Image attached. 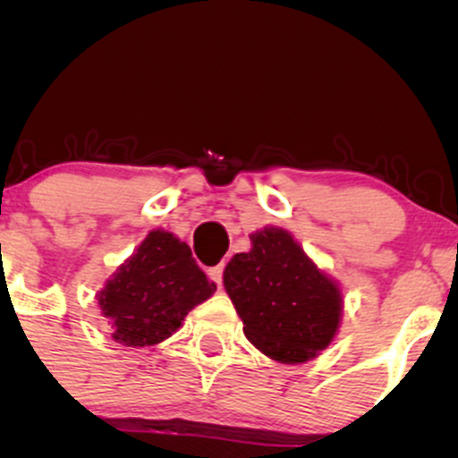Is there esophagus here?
Masks as SVG:
<instances>
[{
  "label": "esophagus",
  "instance_id": "1",
  "mask_svg": "<svg viewBox=\"0 0 458 458\" xmlns=\"http://www.w3.org/2000/svg\"><path fill=\"white\" fill-rule=\"evenodd\" d=\"M208 277H211V282L217 284V286H222V277H224V265H215L211 269L207 271Z\"/></svg>",
  "mask_w": 458,
  "mask_h": 458
}]
</instances>
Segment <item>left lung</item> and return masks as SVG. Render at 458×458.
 Masks as SVG:
<instances>
[{
  "instance_id": "left-lung-1",
  "label": "left lung",
  "mask_w": 458,
  "mask_h": 458,
  "mask_svg": "<svg viewBox=\"0 0 458 458\" xmlns=\"http://www.w3.org/2000/svg\"><path fill=\"white\" fill-rule=\"evenodd\" d=\"M251 250L234 254L224 288L243 334L280 364H303L334 343L343 320V288L277 225L250 234Z\"/></svg>"
}]
</instances>
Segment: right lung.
<instances>
[{
	"label": "right lung",
	"mask_w": 458,
	"mask_h": 458,
	"mask_svg": "<svg viewBox=\"0 0 458 458\" xmlns=\"http://www.w3.org/2000/svg\"><path fill=\"white\" fill-rule=\"evenodd\" d=\"M213 293L215 284L196 265L189 245L157 228L112 273L97 301L115 343L138 349L170 338Z\"/></svg>",
	"instance_id": "add662e5"
}]
</instances>
